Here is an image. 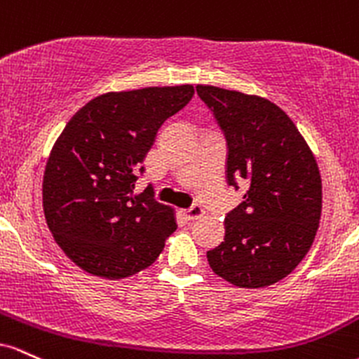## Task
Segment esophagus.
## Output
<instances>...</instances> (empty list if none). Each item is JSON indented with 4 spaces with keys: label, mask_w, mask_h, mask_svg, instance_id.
<instances>
[{
    "label": "esophagus",
    "mask_w": 359,
    "mask_h": 359,
    "mask_svg": "<svg viewBox=\"0 0 359 359\" xmlns=\"http://www.w3.org/2000/svg\"><path fill=\"white\" fill-rule=\"evenodd\" d=\"M205 210L200 207V205H193L191 208H188V210H183V215L187 220H198L200 217H203Z\"/></svg>",
    "instance_id": "34e87169"
}]
</instances>
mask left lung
<instances>
[{
  "label": "left lung",
  "mask_w": 359,
  "mask_h": 359,
  "mask_svg": "<svg viewBox=\"0 0 359 359\" xmlns=\"http://www.w3.org/2000/svg\"><path fill=\"white\" fill-rule=\"evenodd\" d=\"M227 140L225 178L243 203L224 220V243L207 252L212 271L239 288L283 280L312 248L322 212L313 152L292 118L256 95L198 84Z\"/></svg>",
  "instance_id": "obj_1"
}]
</instances>
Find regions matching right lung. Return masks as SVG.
<instances>
[{"label": "right lung", "instance_id": "add662e5", "mask_svg": "<svg viewBox=\"0 0 359 359\" xmlns=\"http://www.w3.org/2000/svg\"><path fill=\"white\" fill-rule=\"evenodd\" d=\"M191 84L96 96L60 132L42 183L55 243L90 275L122 280L151 266L176 231L175 210L135 195L137 172L164 122L191 100Z\"/></svg>", "mask_w": 359, "mask_h": 359}]
</instances>
